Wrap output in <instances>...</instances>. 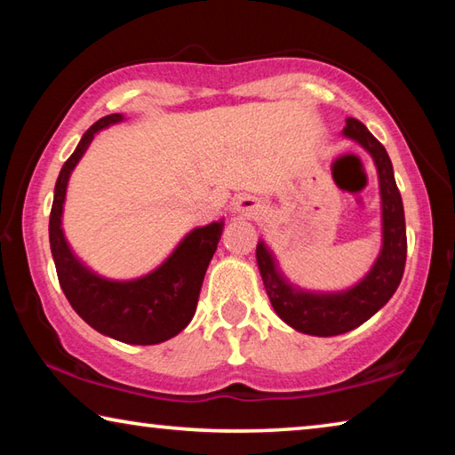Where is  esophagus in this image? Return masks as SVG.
<instances>
[{
    "mask_svg": "<svg viewBox=\"0 0 455 455\" xmlns=\"http://www.w3.org/2000/svg\"><path fill=\"white\" fill-rule=\"evenodd\" d=\"M259 211V202L251 196H236L233 200V212L236 214H253Z\"/></svg>",
    "mask_w": 455,
    "mask_h": 455,
    "instance_id": "1",
    "label": "esophagus"
}]
</instances>
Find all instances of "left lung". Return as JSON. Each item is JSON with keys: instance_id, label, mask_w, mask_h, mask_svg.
<instances>
[{"instance_id": "8db88e82", "label": "left lung", "mask_w": 455, "mask_h": 455, "mask_svg": "<svg viewBox=\"0 0 455 455\" xmlns=\"http://www.w3.org/2000/svg\"><path fill=\"white\" fill-rule=\"evenodd\" d=\"M342 135L360 143L377 165L383 211V247L371 271L344 291H306L290 283L279 271L275 257L267 244L263 241L257 243V265L273 309L291 328L312 336L344 334L372 318L393 298L405 271V211L387 149L358 119H346Z\"/></svg>"}]
</instances>
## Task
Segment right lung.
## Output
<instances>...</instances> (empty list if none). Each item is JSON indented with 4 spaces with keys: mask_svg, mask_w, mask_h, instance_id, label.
<instances>
[{
    "mask_svg": "<svg viewBox=\"0 0 455 455\" xmlns=\"http://www.w3.org/2000/svg\"><path fill=\"white\" fill-rule=\"evenodd\" d=\"M121 121V113L99 119L86 129L75 154L64 162L50 211V251L64 295L91 328L125 344H160L180 334L196 312L202 281L220 241L225 220L190 230L157 269L137 279L113 281L100 277L78 261L62 230L68 178L97 132Z\"/></svg>",
    "mask_w": 455,
    "mask_h": 455,
    "instance_id": "right-lung-1",
    "label": "right lung"
}]
</instances>
